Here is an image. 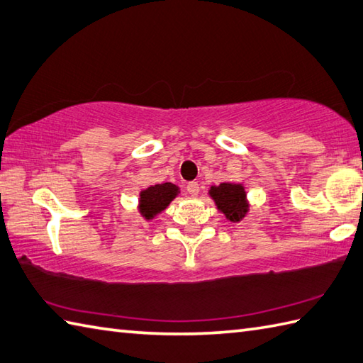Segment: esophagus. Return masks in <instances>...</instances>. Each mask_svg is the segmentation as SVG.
<instances>
[{"label": "esophagus", "instance_id": "obj_1", "mask_svg": "<svg viewBox=\"0 0 363 363\" xmlns=\"http://www.w3.org/2000/svg\"><path fill=\"white\" fill-rule=\"evenodd\" d=\"M199 191H200V188H199V183H197V182H191V183H188V186H186L188 196H191V197H197Z\"/></svg>", "mask_w": 363, "mask_h": 363}]
</instances>
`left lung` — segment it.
I'll return each instance as SVG.
<instances>
[{
	"mask_svg": "<svg viewBox=\"0 0 363 363\" xmlns=\"http://www.w3.org/2000/svg\"><path fill=\"white\" fill-rule=\"evenodd\" d=\"M208 196L213 199L214 205L225 216V219L233 223L242 220L250 209L242 183L223 182L220 184H211L208 189Z\"/></svg>",
	"mask_w": 363,
	"mask_h": 363,
	"instance_id": "8db88e82",
	"label": "left lung"
}]
</instances>
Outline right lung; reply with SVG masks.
Listing matches in <instances>:
<instances>
[{"label": "right lung", "mask_w": 363, "mask_h": 363, "mask_svg": "<svg viewBox=\"0 0 363 363\" xmlns=\"http://www.w3.org/2000/svg\"><path fill=\"white\" fill-rule=\"evenodd\" d=\"M180 194V188L174 183H158L140 191L138 213L144 220L155 219L171 205L172 200Z\"/></svg>", "instance_id": "right-lung-1"}]
</instances>
